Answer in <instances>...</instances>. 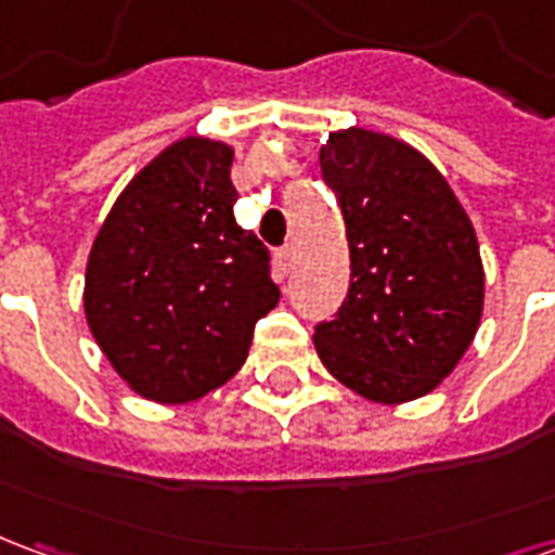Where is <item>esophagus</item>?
Instances as JSON below:
<instances>
[{
    "mask_svg": "<svg viewBox=\"0 0 555 555\" xmlns=\"http://www.w3.org/2000/svg\"><path fill=\"white\" fill-rule=\"evenodd\" d=\"M294 258H297V249H294V246H282V249H279L276 253V264H279V270H282V273H291V270H294Z\"/></svg>",
    "mask_w": 555,
    "mask_h": 555,
    "instance_id": "obj_1",
    "label": "esophagus"
}]
</instances>
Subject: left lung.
Masks as SVG:
<instances>
[{
	"label": "left lung",
	"instance_id": "1",
	"mask_svg": "<svg viewBox=\"0 0 555 555\" xmlns=\"http://www.w3.org/2000/svg\"><path fill=\"white\" fill-rule=\"evenodd\" d=\"M318 159L345 217L350 288L336 318L314 326V350L369 401L428 396L481 321L476 229L437 166L401 139L348 127Z\"/></svg>",
	"mask_w": 555,
	"mask_h": 555
}]
</instances>
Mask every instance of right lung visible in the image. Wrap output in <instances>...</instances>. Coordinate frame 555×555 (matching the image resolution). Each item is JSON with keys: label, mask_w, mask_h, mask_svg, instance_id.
<instances>
[{"label": "right lung", "mask_w": 555, "mask_h": 555, "mask_svg": "<svg viewBox=\"0 0 555 555\" xmlns=\"http://www.w3.org/2000/svg\"><path fill=\"white\" fill-rule=\"evenodd\" d=\"M234 147L186 137L127 183L91 246L86 321L142 398L186 404L237 374L279 302L270 253L234 222Z\"/></svg>", "instance_id": "right-lung-1"}]
</instances>
